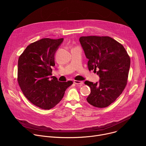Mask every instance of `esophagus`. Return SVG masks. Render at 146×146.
Segmentation results:
<instances>
[{"label":"esophagus","mask_w":146,"mask_h":146,"mask_svg":"<svg viewBox=\"0 0 146 146\" xmlns=\"http://www.w3.org/2000/svg\"><path fill=\"white\" fill-rule=\"evenodd\" d=\"M74 83L76 84H77V85H82L83 84V82L81 81H77V80H74Z\"/></svg>","instance_id":"1"}]
</instances>
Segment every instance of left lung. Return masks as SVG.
I'll return each mask as SVG.
<instances>
[{
    "label": "left lung",
    "mask_w": 146,
    "mask_h": 146,
    "mask_svg": "<svg viewBox=\"0 0 146 146\" xmlns=\"http://www.w3.org/2000/svg\"><path fill=\"white\" fill-rule=\"evenodd\" d=\"M79 41L88 59V69L97 72L100 78L96 83L85 81L91 88L87 100L96 108L108 107L127 85L130 58L123 46L109 36H81Z\"/></svg>",
    "instance_id": "1"
}]
</instances>
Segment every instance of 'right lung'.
<instances>
[{"label": "right lung", "mask_w": 146, "mask_h": 146, "mask_svg": "<svg viewBox=\"0 0 146 146\" xmlns=\"http://www.w3.org/2000/svg\"><path fill=\"white\" fill-rule=\"evenodd\" d=\"M64 38H41L29 44L18 62V82L26 98L36 106L49 110L63 98L73 82L52 76L54 56Z\"/></svg>", "instance_id": "right-lung-1"}]
</instances>
